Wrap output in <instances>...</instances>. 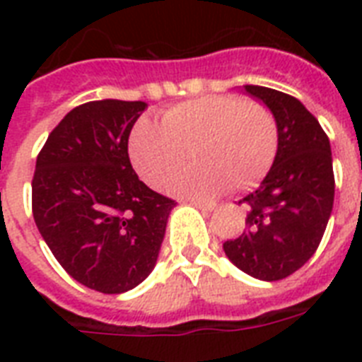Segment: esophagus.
<instances>
[{
    "mask_svg": "<svg viewBox=\"0 0 362 362\" xmlns=\"http://www.w3.org/2000/svg\"><path fill=\"white\" fill-rule=\"evenodd\" d=\"M192 204H195L201 210H206V212H212L216 209L214 203H206V201H192Z\"/></svg>",
    "mask_w": 362,
    "mask_h": 362,
    "instance_id": "1",
    "label": "esophagus"
}]
</instances>
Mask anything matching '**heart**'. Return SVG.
Segmentation results:
<instances>
[{
	"instance_id": "b5f03b06",
	"label": "heart",
	"mask_w": 362,
	"mask_h": 362,
	"mask_svg": "<svg viewBox=\"0 0 362 362\" xmlns=\"http://www.w3.org/2000/svg\"><path fill=\"white\" fill-rule=\"evenodd\" d=\"M278 150V125L269 107L237 95H206L175 105L161 127L142 120L129 139L131 161L142 180L163 187L186 163H195L169 182V192L210 197L227 182L237 189L267 175Z\"/></svg>"
}]
</instances>
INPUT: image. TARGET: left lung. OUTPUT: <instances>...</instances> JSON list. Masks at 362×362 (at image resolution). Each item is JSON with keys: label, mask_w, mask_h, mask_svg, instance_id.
Listing matches in <instances>:
<instances>
[{"label": "left lung", "mask_w": 362, "mask_h": 362, "mask_svg": "<svg viewBox=\"0 0 362 362\" xmlns=\"http://www.w3.org/2000/svg\"><path fill=\"white\" fill-rule=\"evenodd\" d=\"M244 92L274 115V163L246 203V231L223 244L235 267L263 281L284 280L320 246L334 203L331 142L298 99L246 84Z\"/></svg>", "instance_id": "1"}]
</instances>
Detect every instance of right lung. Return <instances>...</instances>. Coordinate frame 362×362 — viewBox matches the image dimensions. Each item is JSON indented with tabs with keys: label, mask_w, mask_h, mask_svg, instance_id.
Returning <instances> with one entry per match:
<instances>
[{
	"label": "right lung",
	"mask_w": 362,
	"mask_h": 362,
	"mask_svg": "<svg viewBox=\"0 0 362 362\" xmlns=\"http://www.w3.org/2000/svg\"><path fill=\"white\" fill-rule=\"evenodd\" d=\"M144 101H90L65 115L37 156L33 220L82 286L118 295L148 278L175 201L139 180L127 141Z\"/></svg>",
	"instance_id": "1"
}]
</instances>
